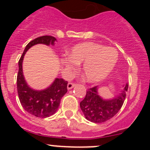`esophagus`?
Here are the masks:
<instances>
[{"label": "esophagus", "instance_id": "1", "mask_svg": "<svg viewBox=\"0 0 150 150\" xmlns=\"http://www.w3.org/2000/svg\"><path fill=\"white\" fill-rule=\"evenodd\" d=\"M75 86H76V84H75V83H68V84H67V89H71V88H74Z\"/></svg>", "mask_w": 150, "mask_h": 150}]
</instances>
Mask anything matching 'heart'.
Masks as SVG:
<instances>
[{"label":"heart","instance_id":"obj_1","mask_svg":"<svg viewBox=\"0 0 150 150\" xmlns=\"http://www.w3.org/2000/svg\"><path fill=\"white\" fill-rule=\"evenodd\" d=\"M118 61L115 49L93 42H84L74 46L68 52V57L62 60L68 71L76 68L83 62L81 71L85 79L95 83L104 79L110 74Z\"/></svg>","mask_w":150,"mask_h":150}]
</instances>
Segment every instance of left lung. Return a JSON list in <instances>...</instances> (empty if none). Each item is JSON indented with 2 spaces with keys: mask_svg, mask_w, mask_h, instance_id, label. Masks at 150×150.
Listing matches in <instances>:
<instances>
[{
  "mask_svg": "<svg viewBox=\"0 0 150 150\" xmlns=\"http://www.w3.org/2000/svg\"><path fill=\"white\" fill-rule=\"evenodd\" d=\"M128 88V85L126 84L120 95L109 100H104L99 95L98 86L88 88L85 98L79 104L86 119L95 123H102L110 120L121 109Z\"/></svg>",
  "mask_w": 150,
  "mask_h": 150,
  "instance_id": "8db88e82",
  "label": "left lung"
}]
</instances>
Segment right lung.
I'll return each instance as SVG.
<instances>
[{"label":"right lung","mask_w":150,"mask_h":150,"mask_svg":"<svg viewBox=\"0 0 150 150\" xmlns=\"http://www.w3.org/2000/svg\"><path fill=\"white\" fill-rule=\"evenodd\" d=\"M55 41H56V39L54 37L49 35L42 36L33 40L26 46L18 61V72L16 80L18 98L24 110L36 117H49L58 110L61 99L67 93V82L62 78H56L51 86L46 89H32L25 80L22 72L24 55L34 45L45 44L50 46L55 44Z\"/></svg>","instance_id":"obj_1"}]
</instances>
